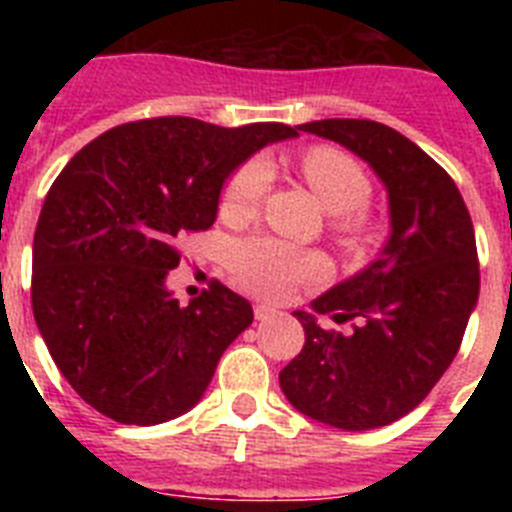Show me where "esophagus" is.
Listing matches in <instances>:
<instances>
[{"instance_id": "34e87169", "label": "esophagus", "mask_w": 512, "mask_h": 512, "mask_svg": "<svg viewBox=\"0 0 512 512\" xmlns=\"http://www.w3.org/2000/svg\"><path fill=\"white\" fill-rule=\"evenodd\" d=\"M253 315H256V320H269L271 315H277V310L269 305H253Z\"/></svg>"}]
</instances>
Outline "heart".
Listing matches in <instances>:
<instances>
[{
    "mask_svg": "<svg viewBox=\"0 0 512 512\" xmlns=\"http://www.w3.org/2000/svg\"><path fill=\"white\" fill-rule=\"evenodd\" d=\"M300 171L318 200L333 215V233L346 246H361L369 235L364 205L372 197V179L359 158L336 146H312L302 153ZM274 184V164L264 153L246 158L223 187L220 215L230 223L256 217L266 192ZM228 269L243 289L269 300H284L302 284H318L330 274L320 251L297 248L271 235H248L228 246Z\"/></svg>",
    "mask_w": 512,
    "mask_h": 512,
    "instance_id": "heart-1",
    "label": "heart"
}]
</instances>
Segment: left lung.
I'll use <instances>...</instances> for the list:
<instances>
[{
  "instance_id": "left-lung-1",
  "label": "left lung",
  "mask_w": 512,
  "mask_h": 512,
  "mask_svg": "<svg viewBox=\"0 0 512 512\" xmlns=\"http://www.w3.org/2000/svg\"><path fill=\"white\" fill-rule=\"evenodd\" d=\"M305 133L336 140L379 174L390 194V241L379 259L312 302L351 333L295 312L305 346L279 372L300 413L369 431L428 397L461 346L479 295L472 217L459 189L413 140L374 120H315Z\"/></svg>"
}]
</instances>
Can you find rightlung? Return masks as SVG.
I'll list each match as a JSON object with an SVG mask.
<instances>
[{
	"mask_svg": "<svg viewBox=\"0 0 512 512\" xmlns=\"http://www.w3.org/2000/svg\"><path fill=\"white\" fill-rule=\"evenodd\" d=\"M292 135L282 122L151 117L107 130L63 166L35 228L30 292L53 361L94 410L156 425L197 405L253 310L217 279L179 305L164 287L182 261L176 243L215 223L235 166Z\"/></svg>",
	"mask_w": 512,
	"mask_h": 512,
	"instance_id": "obj_1",
	"label": "right lung"
}]
</instances>
